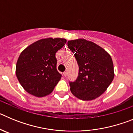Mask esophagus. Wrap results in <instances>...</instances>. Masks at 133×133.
I'll return each instance as SVG.
<instances>
[{
	"instance_id": "34e87169",
	"label": "esophagus",
	"mask_w": 133,
	"mask_h": 133,
	"mask_svg": "<svg viewBox=\"0 0 133 133\" xmlns=\"http://www.w3.org/2000/svg\"><path fill=\"white\" fill-rule=\"evenodd\" d=\"M66 75H67V72H63V76H64V77H66Z\"/></svg>"
}]
</instances>
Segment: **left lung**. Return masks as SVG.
Returning <instances> with one entry per match:
<instances>
[{
	"mask_svg": "<svg viewBox=\"0 0 133 133\" xmlns=\"http://www.w3.org/2000/svg\"><path fill=\"white\" fill-rule=\"evenodd\" d=\"M67 45L79 68L77 79L70 82L72 94L83 101L100 97L115 77L111 56L100 46L83 38L69 41Z\"/></svg>",
	"mask_w": 133,
	"mask_h": 133,
	"instance_id": "1",
	"label": "left lung"
}]
</instances>
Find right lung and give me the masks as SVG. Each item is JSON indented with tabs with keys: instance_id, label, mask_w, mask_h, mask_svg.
I'll list each match as a JSON object with an SVG mask.
<instances>
[{
	"instance_id": "1",
	"label": "right lung",
	"mask_w": 133,
	"mask_h": 133,
	"mask_svg": "<svg viewBox=\"0 0 133 133\" xmlns=\"http://www.w3.org/2000/svg\"><path fill=\"white\" fill-rule=\"evenodd\" d=\"M66 43L65 38H43L23 50L16 63V75L27 92L43 97L52 92L62 76L56 69L55 54Z\"/></svg>"
}]
</instances>
